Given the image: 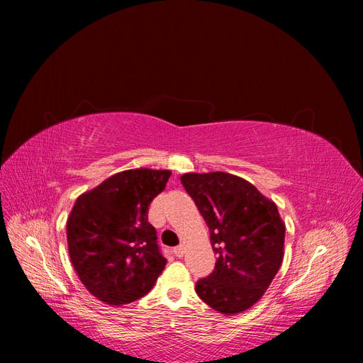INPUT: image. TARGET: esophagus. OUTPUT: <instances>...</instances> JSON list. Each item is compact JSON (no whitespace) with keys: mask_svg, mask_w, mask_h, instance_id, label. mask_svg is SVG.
<instances>
[{"mask_svg":"<svg viewBox=\"0 0 363 363\" xmlns=\"http://www.w3.org/2000/svg\"><path fill=\"white\" fill-rule=\"evenodd\" d=\"M172 252L177 257H183L184 256V247L183 245H179V247H175L174 250H172Z\"/></svg>","mask_w":363,"mask_h":363,"instance_id":"esophagus-1","label":"esophagus"}]
</instances>
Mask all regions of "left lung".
Segmentation results:
<instances>
[{
  "label": "left lung",
  "instance_id": "1",
  "mask_svg": "<svg viewBox=\"0 0 363 363\" xmlns=\"http://www.w3.org/2000/svg\"><path fill=\"white\" fill-rule=\"evenodd\" d=\"M211 232L216 265L195 291L213 311L238 315L269 288L284 255V223L277 206L242 177L188 172L180 177Z\"/></svg>",
  "mask_w": 363,
  "mask_h": 363
}]
</instances>
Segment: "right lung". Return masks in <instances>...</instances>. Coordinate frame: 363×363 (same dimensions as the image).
Returning a JSON list of instances; mask_svg holds the SVG:
<instances>
[{
	"label": "right lung",
	"mask_w": 363,
	"mask_h": 363,
	"mask_svg": "<svg viewBox=\"0 0 363 363\" xmlns=\"http://www.w3.org/2000/svg\"><path fill=\"white\" fill-rule=\"evenodd\" d=\"M171 171L127 169L77 199L67 221L71 263L95 298L123 306L148 294L167 265L148 206Z\"/></svg>",
	"instance_id": "1"
}]
</instances>
